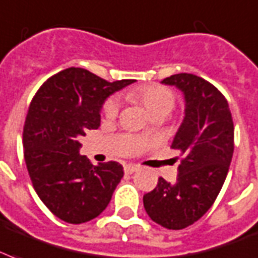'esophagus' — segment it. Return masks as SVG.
Masks as SVG:
<instances>
[{"mask_svg":"<svg viewBox=\"0 0 258 258\" xmlns=\"http://www.w3.org/2000/svg\"><path fill=\"white\" fill-rule=\"evenodd\" d=\"M138 169H139V166H138V165H133V164L124 165V172L127 173V174H131V173L137 172Z\"/></svg>","mask_w":258,"mask_h":258,"instance_id":"obj_1","label":"esophagus"}]
</instances>
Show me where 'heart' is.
Listing matches in <instances>:
<instances>
[{"instance_id": "1", "label": "heart", "mask_w": 258, "mask_h": 258, "mask_svg": "<svg viewBox=\"0 0 258 258\" xmlns=\"http://www.w3.org/2000/svg\"><path fill=\"white\" fill-rule=\"evenodd\" d=\"M133 97L145 105L151 117L157 115L168 116L176 103V97L172 90L157 85L146 86L137 90L135 93H133ZM119 108H120V100L117 97H109L104 104L103 111L107 117H115L119 112ZM143 134H146V131H143Z\"/></svg>"}]
</instances>
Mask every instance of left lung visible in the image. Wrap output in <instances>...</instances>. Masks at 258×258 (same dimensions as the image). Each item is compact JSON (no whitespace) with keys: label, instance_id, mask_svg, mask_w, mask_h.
I'll return each mask as SVG.
<instances>
[{"label":"left lung","instance_id":"left-lung-1","mask_svg":"<svg viewBox=\"0 0 258 258\" xmlns=\"http://www.w3.org/2000/svg\"><path fill=\"white\" fill-rule=\"evenodd\" d=\"M161 84L184 94V119L172 143L182 160L176 182L160 177L143 206L151 221L181 230L199 221L221 192L233 158L234 124L225 96L202 77L180 73Z\"/></svg>","mask_w":258,"mask_h":258}]
</instances>
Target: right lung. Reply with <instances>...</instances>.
Returning a JSON list of instances; mask_svg holds the SVG:
<instances>
[{
  "label": "right lung",
  "instance_id": "right-lung-1",
  "mask_svg": "<svg viewBox=\"0 0 258 258\" xmlns=\"http://www.w3.org/2000/svg\"><path fill=\"white\" fill-rule=\"evenodd\" d=\"M133 82H108L85 69L69 68L35 94L23 133L25 164L37 196L59 219L85 223L111 202L123 166L113 161L92 165L80 154V138L100 127L105 100Z\"/></svg>",
  "mask_w": 258,
  "mask_h": 258
}]
</instances>
